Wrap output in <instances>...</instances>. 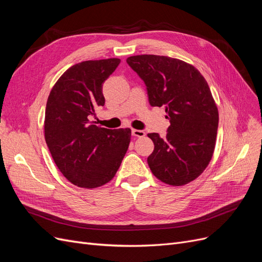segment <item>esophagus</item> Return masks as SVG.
I'll use <instances>...</instances> for the list:
<instances>
[{
  "label": "esophagus",
  "mask_w": 262,
  "mask_h": 262,
  "mask_svg": "<svg viewBox=\"0 0 262 262\" xmlns=\"http://www.w3.org/2000/svg\"><path fill=\"white\" fill-rule=\"evenodd\" d=\"M132 136L137 137V138H143L145 136V132L143 130H137V129H132Z\"/></svg>",
  "instance_id": "34e87169"
}]
</instances>
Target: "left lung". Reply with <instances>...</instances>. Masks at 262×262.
<instances>
[{
	"instance_id": "obj_1",
	"label": "left lung",
	"mask_w": 262,
	"mask_h": 262,
	"mask_svg": "<svg viewBox=\"0 0 262 262\" xmlns=\"http://www.w3.org/2000/svg\"><path fill=\"white\" fill-rule=\"evenodd\" d=\"M126 63L144 81L150 106H165L170 122L166 138L147 134L154 143L150 170L167 185L189 184L207 168L215 147L219 112L207 81L193 66L164 55H133Z\"/></svg>"
}]
</instances>
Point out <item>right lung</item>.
<instances>
[{"label":"right lung","instance_id":"1","mask_svg":"<svg viewBox=\"0 0 262 262\" xmlns=\"http://www.w3.org/2000/svg\"><path fill=\"white\" fill-rule=\"evenodd\" d=\"M120 59L84 61L68 69L52 87L45 114V139L55 165L73 185L93 189L112 180L128 150L131 130L92 121L105 105L102 83Z\"/></svg>","mask_w":262,"mask_h":262}]
</instances>
